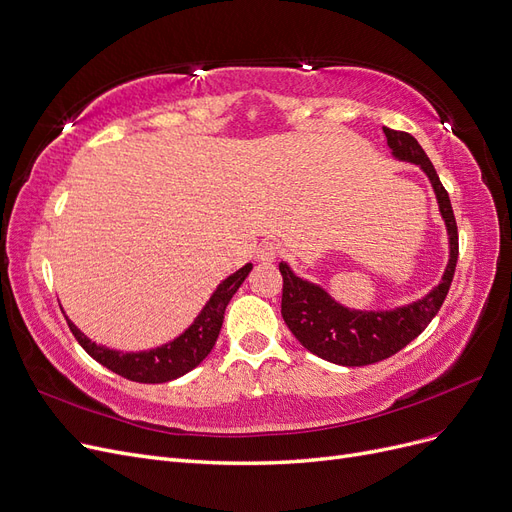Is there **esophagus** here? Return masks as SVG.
<instances>
[{
    "label": "esophagus",
    "mask_w": 512,
    "mask_h": 512,
    "mask_svg": "<svg viewBox=\"0 0 512 512\" xmlns=\"http://www.w3.org/2000/svg\"><path fill=\"white\" fill-rule=\"evenodd\" d=\"M278 257V246L274 242H263L257 251L259 263H272Z\"/></svg>",
    "instance_id": "1"
}]
</instances>
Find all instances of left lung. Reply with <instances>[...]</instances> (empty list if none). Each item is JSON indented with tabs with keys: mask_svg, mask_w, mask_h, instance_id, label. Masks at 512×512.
I'll list each match as a JSON object with an SVG mask.
<instances>
[{
	"mask_svg": "<svg viewBox=\"0 0 512 512\" xmlns=\"http://www.w3.org/2000/svg\"><path fill=\"white\" fill-rule=\"evenodd\" d=\"M392 156L403 162L418 164L437 194L439 211L449 236V261L441 282L426 297L409 306L394 310H350L314 282L291 272L285 261L282 274V318L299 344L329 363L344 367H363L380 363L384 358L403 350L418 337L430 320L437 316L449 293L458 263V225L453 217L449 194L428 160L422 145L409 132L384 128Z\"/></svg>",
	"mask_w": 512,
	"mask_h": 512,
	"instance_id": "8db88e82",
	"label": "left lung"
}]
</instances>
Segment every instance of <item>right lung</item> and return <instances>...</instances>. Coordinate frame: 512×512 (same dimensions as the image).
<instances>
[{
  "label": "right lung",
  "instance_id": "obj_1",
  "mask_svg": "<svg viewBox=\"0 0 512 512\" xmlns=\"http://www.w3.org/2000/svg\"><path fill=\"white\" fill-rule=\"evenodd\" d=\"M253 270V263H246L238 272L227 276L217 291L206 301L202 312L196 316V320L189 325L177 339L168 342L160 348L145 350V352H118L109 350L105 346H97L94 342L75 327L67 318V325L78 339V344L94 358V361L107 367L109 371L118 373L130 382H141V384H164L170 380H177V377L185 375L198 367L208 352L213 350L221 325H223V314L234 293L240 289L244 278L249 276Z\"/></svg>",
  "mask_w": 512,
  "mask_h": 512
}]
</instances>
